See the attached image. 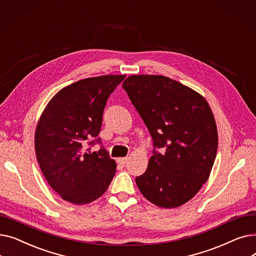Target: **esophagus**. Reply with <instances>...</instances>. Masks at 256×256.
Wrapping results in <instances>:
<instances>
[{"instance_id":"esophagus-1","label":"esophagus","mask_w":256,"mask_h":256,"mask_svg":"<svg viewBox=\"0 0 256 256\" xmlns=\"http://www.w3.org/2000/svg\"><path fill=\"white\" fill-rule=\"evenodd\" d=\"M128 158H117V162L121 165H124L128 162Z\"/></svg>"}]
</instances>
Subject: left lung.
Listing matches in <instances>:
<instances>
[{
  "instance_id": "left-lung-1",
  "label": "left lung",
  "mask_w": 256,
  "mask_h": 256,
  "mask_svg": "<svg viewBox=\"0 0 256 256\" xmlns=\"http://www.w3.org/2000/svg\"><path fill=\"white\" fill-rule=\"evenodd\" d=\"M122 88L154 141L148 166L136 178L140 192L160 208L184 204L206 182L217 154V126L208 102L164 76H130Z\"/></svg>"
}]
</instances>
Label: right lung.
<instances>
[{
    "mask_svg": "<svg viewBox=\"0 0 256 256\" xmlns=\"http://www.w3.org/2000/svg\"><path fill=\"white\" fill-rule=\"evenodd\" d=\"M124 74L89 78L60 90L38 121L35 152L46 180L64 200L86 204L100 198L111 184L116 163L98 134L106 100Z\"/></svg>",
    "mask_w": 256,
    "mask_h": 256,
    "instance_id": "1",
    "label": "right lung"
}]
</instances>
